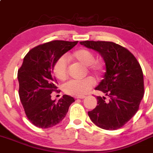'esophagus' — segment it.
<instances>
[{
    "mask_svg": "<svg viewBox=\"0 0 153 153\" xmlns=\"http://www.w3.org/2000/svg\"><path fill=\"white\" fill-rule=\"evenodd\" d=\"M85 98V97H76L75 99H77V100H83V99Z\"/></svg>",
    "mask_w": 153,
    "mask_h": 153,
    "instance_id": "34e87169",
    "label": "esophagus"
}]
</instances>
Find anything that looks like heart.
Masks as SVG:
<instances>
[{
  "label": "heart",
  "mask_w": 153,
  "mask_h": 153,
  "mask_svg": "<svg viewBox=\"0 0 153 153\" xmlns=\"http://www.w3.org/2000/svg\"><path fill=\"white\" fill-rule=\"evenodd\" d=\"M72 57L84 65L88 66L90 71L97 76H100L104 71V65L100 61L95 60L94 53L86 48H80L73 53ZM53 72L55 76L59 80L66 79L68 77V60L65 56L58 58L54 62ZM95 84L94 79L88 77L83 79H73L63 85V91L68 95L82 97L86 94Z\"/></svg>",
  "instance_id": "obj_1"
}]
</instances>
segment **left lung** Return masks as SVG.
Listing matches in <instances>:
<instances>
[{
	"instance_id": "8db88e82",
	"label": "left lung",
	"mask_w": 153,
	"mask_h": 153,
	"mask_svg": "<svg viewBox=\"0 0 153 153\" xmlns=\"http://www.w3.org/2000/svg\"><path fill=\"white\" fill-rule=\"evenodd\" d=\"M82 45L103 57L106 71L95 88L106 97H97V106L88 112L91 120L105 130H116L138 111L144 97V76L136 58L127 48L113 42L82 41Z\"/></svg>"
}]
</instances>
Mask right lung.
I'll use <instances>...</instances> for the list:
<instances>
[{"mask_svg":"<svg viewBox=\"0 0 153 153\" xmlns=\"http://www.w3.org/2000/svg\"><path fill=\"white\" fill-rule=\"evenodd\" d=\"M78 41L53 40L30 50L18 70L19 97L28 119L36 127L49 128L59 124L74 99L68 95L56 102L51 94L56 89L54 62Z\"/></svg>","mask_w":153,"mask_h":153,"instance_id":"obj_1","label":"right lung"}]
</instances>
